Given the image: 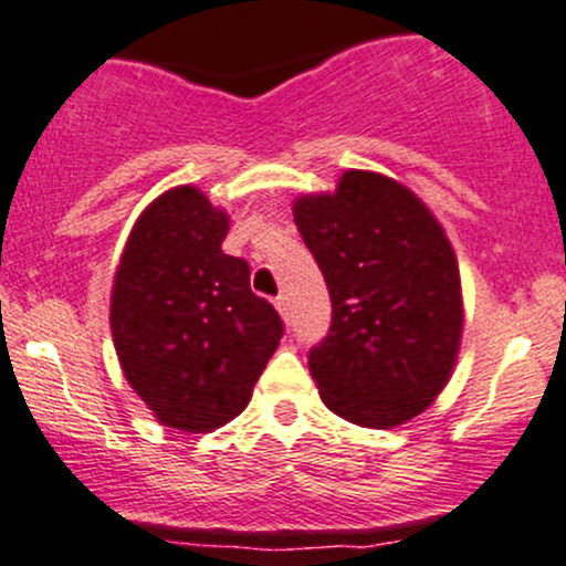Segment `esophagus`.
<instances>
[{
	"label": "esophagus",
	"mask_w": 566,
	"mask_h": 566,
	"mask_svg": "<svg viewBox=\"0 0 566 566\" xmlns=\"http://www.w3.org/2000/svg\"><path fill=\"white\" fill-rule=\"evenodd\" d=\"M275 307H277V313H281L283 317H289V315H291V300H289V294L275 296Z\"/></svg>",
	"instance_id": "1"
}]
</instances>
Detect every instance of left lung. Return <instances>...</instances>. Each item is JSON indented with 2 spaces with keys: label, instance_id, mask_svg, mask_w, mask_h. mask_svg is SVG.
Masks as SVG:
<instances>
[{
  "label": "left lung",
  "instance_id": "1",
  "mask_svg": "<svg viewBox=\"0 0 566 566\" xmlns=\"http://www.w3.org/2000/svg\"><path fill=\"white\" fill-rule=\"evenodd\" d=\"M294 221L326 277L332 328L310 350L323 403L360 428L422 415L452 377L462 336L457 256L428 206L371 170L302 195Z\"/></svg>",
  "mask_w": 566,
  "mask_h": 566
}]
</instances>
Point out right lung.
I'll return each mask as SVG.
<instances>
[{
  "mask_svg": "<svg viewBox=\"0 0 566 566\" xmlns=\"http://www.w3.org/2000/svg\"><path fill=\"white\" fill-rule=\"evenodd\" d=\"M230 216L174 187L133 224L112 289L119 366L163 424L211 433L251 401L283 321L251 291L245 259L221 251Z\"/></svg>",
  "mask_w": 566,
  "mask_h": 566,
  "instance_id": "add662e5",
  "label": "right lung"
}]
</instances>
